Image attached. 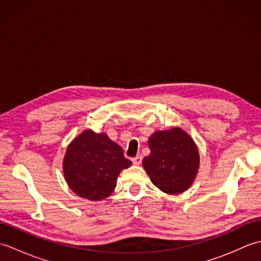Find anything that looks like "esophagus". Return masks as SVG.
Instances as JSON below:
<instances>
[{
    "label": "esophagus",
    "instance_id": "1",
    "mask_svg": "<svg viewBox=\"0 0 261 261\" xmlns=\"http://www.w3.org/2000/svg\"><path fill=\"white\" fill-rule=\"evenodd\" d=\"M132 162H134L135 165H140L142 162V157L141 156H137L134 159H132Z\"/></svg>",
    "mask_w": 261,
    "mask_h": 261
}]
</instances>
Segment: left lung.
Listing matches in <instances>:
<instances>
[{"label":"left lung","mask_w":261,"mask_h":261,"mask_svg":"<svg viewBox=\"0 0 261 261\" xmlns=\"http://www.w3.org/2000/svg\"><path fill=\"white\" fill-rule=\"evenodd\" d=\"M150 154L142 167L152 184L169 195L187 191L199 168V152L195 141L179 126L156 131L149 137Z\"/></svg>","instance_id":"8db88e82"}]
</instances>
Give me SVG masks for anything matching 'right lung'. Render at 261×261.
I'll return each mask as SVG.
<instances>
[{
	"instance_id": "add662e5",
	"label": "right lung",
	"mask_w": 261,
	"mask_h": 261,
	"mask_svg": "<svg viewBox=\"0 0 261 261\" xmlns=\"http://www.w3.org/2000/svg\"><path fill=\"white\" fill-rule=\"evenodd\" d=\"M131 165L122 148L107 134L87 129L66 149L63 170L76 195L88 201H101L113 193L120 173Z\"/></svg>"
}]
</instances>
